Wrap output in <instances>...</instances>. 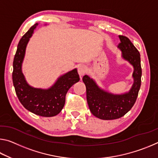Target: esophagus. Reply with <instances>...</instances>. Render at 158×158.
<instances>
[{
    "label": "esophagus",
    "instance_id": "esophagus-1",
    "mask_svg": "<svg viewBox=\"0 0 158 158\" xmlns=\"http://www.w3.org/2000/svg\"><path fill=\"white\" fill-rule=\"evenodd\" d=\"M86 68L84 65H81L78 68V73L79 74L80 77H83L85 74V73H86Z\"/></svg>",
    "mask_w": 158,
    "mask_h": 158
}]
</instances>
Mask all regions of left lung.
I'll return each mask as SVG.
<instances>
[{"label":"left lung","instance_id":"obj_1","mask_svg":"<svg viewBox=\"0 0 158 158\" xmlns=\"http://www.w3.org/2000/svg\"><path fill=\"white\" fill-rule=\"evenodd\" d=\"M119 38L121 42L118 48L122 52V58L134 68V83L129 92L120 95L112 94L100 89L89 76L83 77L90 111L95 117L102 120L117 119L127 114L135 105L141 86L140 53L129 38L123 35H119Z\"/></svg>","mask_w":158,"mask_h":158}]
</instances>
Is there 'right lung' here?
I'll return each instance as SVG.
<instances>
[{"instance_id":"obj_1","label":"right lung","mask_w":158,"mask_h":158,"mask_svg":"<svg viewBox=\"0 0 158 158\" xmlns=\"http://www.w3.org/2000/svg\"><path fill=\"white\" fill-rule=\"evenodd\" d=\"M37 25L36 23L32 26L19 42L13 61L12 81L19 100L27 110L40 116L52 117L56 116L62 110L67 92L80 79L75 68L60 76L47 89H37L28 84L21 67L26 46Z\"/></svg>"}]
</instances>
